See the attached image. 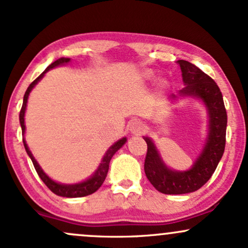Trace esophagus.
<instances>
[{
    "label": "esophagus",
    "mask_w": 248,
    "mask_h": 248,
    "mask_svg": "<svg viewBox=\"0 0 248 248\" xmlns=\"http://www.w3.org/2000/svg\"><path fill=\"white\" fill-rule=\"evenodd\" d=\"M130 130H132L133 134H136V135H140L146 130V127H144V124H142L141 121H133L132 124H130Z\"/></svg>",
    "instance_id": "esophagus-1"
}]
</instances>
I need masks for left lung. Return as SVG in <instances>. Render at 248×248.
I'll use <instances>...</instances> for the list:
<instances>
[{
	"label": "left lung",
	"mask_w": 248,
	"mask_h": 248,
	"mask_svg": "<svg viewBox=\"0 0 248 248\" xmlns=\"http://www.w3.org/2000/svg\"><path fill=\"white\" fill-rule=\"evenodd\" d=\"M177 62L181 66L184 84L186 85L179 91V94L198 96L204 101L209 110L210 133L203 153L191 169L182 172L167 168L153 141L149 138H144L147 142L144 172L153 186L166 195H183L201 189L215 172L226 143L227 114L218 85L211 77L191 62L186 61Z\"/></svg>",
	"instance_id": "obj_1"
}]
</instances>
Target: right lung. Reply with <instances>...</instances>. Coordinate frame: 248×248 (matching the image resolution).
Wrapping results in <instances>:
<instances>
[{
	"label": "right lung",
	"instance_id": "1",
	"mask_svg": "<svg viewBox=\"0 0 248 248\" xmlns=\"http://www.w3.org/2000/svg\"><path fill=\"white\" fill-rule=\"evenodd\" d=\"M70 62V58H59V59H57L56 62H53L52 64L49 65V66H47L46 69H45L44 72H43L42 75L38 77V78H36L35 80L31 82V84L29 85V87H28V90L25 91V94H24V98H23V105H22L21 112H19V122H21L22 132H23V134H24V130H25L24 113H25V107H27L28 96H29L30 91L32 90L33 86H35L37 82L41 80V79L43 78V76H44L45 73H46L50 69L58 66V65L66 64V62ZM126 141H127L126 138L121 139V140H119L118 142H116V143L113 144V146L107 150L106 155H105L104 158H102V162H101L100 167L98 168V170H96L94 175H93L90 179H87V181L82 182V183H79V184H72V186H66V184L56 183V182H53L52 179L49 178L46 175H45L44 171H43V170L41 169V167L38 166V163H37L35 158H33L32 154H31V152L29 150V148H28V146H27V143H25V140L23 139V143H24L25 150H27L28 155L30 156V158H31V161H32L33 167H35L37 173H38V176H39V177H41L42 181L44 182L45 186L49 187V189L53 193H56V195L62 196V197H67V198L84 197V196L92 195L93 192H95L96 190H98L99 187L102 186V183H104L105 178H106L107 172H108V168H109V162H110V160H112L113 155H114V154L118 152V150L120 149L122 146H124V142H126Z\"/></svg>",
	"mask_w": 248,
	"mask_h": 248
}]
</instances>
